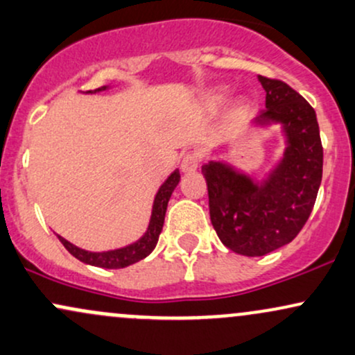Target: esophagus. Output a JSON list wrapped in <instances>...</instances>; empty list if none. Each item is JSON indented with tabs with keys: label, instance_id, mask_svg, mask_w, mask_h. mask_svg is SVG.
Here are the masks:
<instances>
[{
	"label": "esophagus",
	"instance_id": "34e87169",
	"mask_svg": "<svg viewBox=\"0 0 355 355\" xmlns=\"http://www.w3.org/2000/svg\"><path fill=\"white\" fill-rule=\"evenodd\" d=\"M199 162H201V156H199V153L186 154L181 161L182 173H194V171L199 168Z\"/></svg>",
	"mask_w": 355,
	"mask_h": 355
}]
</instances>
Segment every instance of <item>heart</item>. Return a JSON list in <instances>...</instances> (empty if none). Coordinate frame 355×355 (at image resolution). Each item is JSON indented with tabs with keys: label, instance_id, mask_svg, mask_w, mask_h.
Returning <instances> with one entry per match:
<instances>
[{
	"label": "heart",
	"instance_id": "1",
	"mask_svg": "<svg viewBox=\"0 0 355 355\" xmlns=\"http://www.w3.org/2000/svg\"><path fill=\"white\" fill-rule=\"evenodd\" d=\"M231 96L232 94H231V89H229V87H220V89L214 91V93H212L211 99H209L211 106L212 107L224 106V104H227L229 101H231Z\"/></svg>",
	"mask_w": 355,
	"mask_h": 355
}]
</instances>
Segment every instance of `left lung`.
<instances>
[{
    "mask_svg": "<svg viewBox=\"0 0 355 355\" xmlns=\"http://www.w3.org/2000/svg\"><path fill=\"white\" fill-rule=\"evenodd\" d=\"M266 110L251 121L256 129L279 126L284 149L261 179L212 151L202 166L212 227L227 249L259 257L289 244L309 219L322 181V144L315 111L277 79L257 76ZM227 151V148H220Z\"/></svg>",
    "mask_w": 355,
    "mask_h": 355,
    "instance_id": "8db88e82",
    "label": "left lung"
}]
</instances>
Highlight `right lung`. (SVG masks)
<instances>
[{
	"instance_id": "right-lung-1",
	"label": "right lung",
	"mask_w": 355,
	"mask_h": 355,
	"mask_svg": "<svg viewBox=\"0 0 355 355\" xmlns=\"http://www.w3.org/2000/svg\"><path fill=\"white\" fill-rule=\"evenodd\" d=\"M107 89H111V86H103L94 91H87V94L103 93V91H107ZM179 181H181V174H179V169H174L168 176V179H166V181L159 186L156 196H154L151 218H149L148 227H146L144 234L137 241H135V243L123 245V248H118V249H110V251L94 252V251H86V249L78 248V245H74L73 243H69V241H66L64 237L56 234L58 239H60L61 244L68 249L71 256H74L78 261L85 262L87 266H94V268H103V269H123L131 264H136V262L143 261L144 257H148L149 254L154 251V248H156L157 239H159V234L162 231V226H164V216H166V209H168L171 194H173V191L176 189Z\"/></svg>"
}]
</instances>
